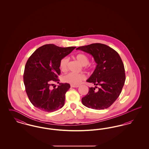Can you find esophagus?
<instances>
[{"instance_id": "1", "label": "esophagus", "mask_w": 149, "mask_h": 149, "mask_svg": "<svg viewBox=\"0 0 149 149\" xmlns=\"http://www.w3.org/2000/svg\"><path fill=\"white\" fill-rule=\"evenodd\" d=\"M70 86H71V87H72V88H78L79 86V85H72V84H71Z\"/></svg>"}]
</instances>
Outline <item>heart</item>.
<instances>
[{
	"mask_svg": "<svg viewBox=\"0 0 149 149\" xmlns=\"http://www.w3.org/2000/svg\"><path fill=\"white\" fill-rule=\"evenodd\" d=\"M76 58L78 61L83 66H85L89 64V60L88 56L84 54H79L76 56ZM69 62V58L68 57H64L62 58L60 63V68L61 70L64 71L66 69L68 64ZM85 79V76L80 73L69 72L64 75L63 80L64 82L68 83L72 85H78L81 81Z\"/></svg>",
	"mask_w": 149,
	"mask_h": 149,
	"instance_id": "heart-1",
	"label": "heart"
}]
</instances>
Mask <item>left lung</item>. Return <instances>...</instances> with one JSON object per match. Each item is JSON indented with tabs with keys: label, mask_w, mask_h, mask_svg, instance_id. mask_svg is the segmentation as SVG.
<instances>
[{
	"label": "left lung",
	"mask_w": 149,
	"mask_h": 149,
	"mask_svg": "<svg viewBox=\"0 0 149 149\" xmlns=\"http://www.w3.org/2000/svg\"><path fill=\"white\" fill-rule=\"evenodd\" d=\"M91 54L97 64L92 75L86 80L95 87L81 99L84 106L94 109H104L111 106L118 98L125 84L124 65L119 54L108 46L92 43L77 49ZM97 86L98 90L95 88Z\"/></svg>",
	"instance_id": "obj_1"
}]
</instances>
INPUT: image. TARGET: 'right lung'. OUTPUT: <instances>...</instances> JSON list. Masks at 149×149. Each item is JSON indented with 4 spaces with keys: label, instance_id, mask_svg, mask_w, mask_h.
Segmentation results:
<instances>
[{
    "label": "right lung",
    "instance_id": "right-lung-1",
    "mask_svg": "<svg viewBox=\"0 0 149 149\" xmlns=\"http://www.w3.org/2000/svg\"><path fill=\"white\" fill-rule=\"evenodd\" d=\"M76 47H61L54 44L39 47L29 57L24 68L23 81L31 103L38 109L52 112L64 106L68 83H60L50 89L52 81L58 82L60 63ZM59 83V82H58Z\"/></svg>",
    "mask_w": 149,
    "mask_h": 149
}]
</instances>
